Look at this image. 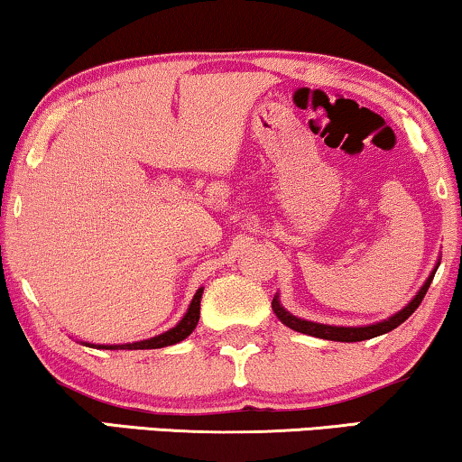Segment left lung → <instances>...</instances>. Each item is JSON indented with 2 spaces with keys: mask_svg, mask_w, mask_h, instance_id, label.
Listing matches in <instances>:
<instances>
[{
  "mask_svg": "<svg viewBox=\"0 0 462 462\" xmlns=\"http://www.w3.org/2000/svg\"><path fill=\"white\" fill-rule=\"evenodd\" d=\"M433 275H429V280L425 282V286L419 290V294L414 296L412 300L408 302V307H403L400 313H395L393 318L384 319V321H378V324H372V326H364V328H340V326H326V324H313V321H307V319H299L294 318V315H290L286 309L280 305V300L273 299V311L277 318H280L283 324L288 328H292L296 332H302V334H311V337H318V338H326V340H338V343H359V340H368V338H374V337H381L384 332H391L393 328H397L400 324H403L410 315H412L419 305L425 299L429 286H431L433 282Z\"/></svg>",
  "mask_w": 462,
  "mask_h": 462,
  "instance_id": "1",
  "label": "left lung"
}]
</instances>
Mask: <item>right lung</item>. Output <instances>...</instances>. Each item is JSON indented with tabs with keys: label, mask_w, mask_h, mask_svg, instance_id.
Returning <instances> with one entry per match:
<instances>
[{
	"label": "right lung",
	"mask_w": 462,
	"mask_h": 462,
	"mask_svg": "<svg viewBox=\"0 0 462 462\" xmlns=\"http://www.w3.org/2000/svg\"><path fill=\"white\" fill-rule=\"evenodd\" d=\"M201 292L204 288H199L195 292L191 305H189V311L185 313L179 324H176L172 330L160 334V337H153L149 340H141V343H130V345H98V349H162V346H170L180 343L182 338H187L189 334L195 330L199 321V300H201Z\"/></svg>",
	"instance_id": "1"
}]
</instances>
